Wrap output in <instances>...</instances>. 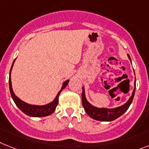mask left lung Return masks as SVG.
<instances>
[{
    "label": "left lung",
    "instance_id": "left-lung-1",
    "mask_svg": "<svg viewBox=\"0 0 149 149\" xmlns=\"http://www.w3.org/2000/svg\"><path fill=\"white\" fill-rule=\"evenodd\" d=\"M128 57L131 61L130 56L129 55H128ZM135 91H136V81H135V88L132 91V96L130 97V98L126 104H123V106H120L119 107L113 108V109H107V108H97L92 106L86 100L84 88H82V104H83L84 109L85 110L86 113L94 120L106 122L113 121V120H116L118 117L122 116L128 110V108L130 107V104H132L134 95H135Z\"/></svg>",
    "mask_w": 149,
    "mask_h": 149
}]
</instances>
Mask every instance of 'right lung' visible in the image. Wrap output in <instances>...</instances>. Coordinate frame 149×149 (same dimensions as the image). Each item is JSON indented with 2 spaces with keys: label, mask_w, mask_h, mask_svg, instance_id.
I'll return each mask as SVG.
<instances>
[{
  "label": "right lung",
  "mask_w": 149,
  "mask_h": 149,
  "mask_svg": "<svg viewBox=\"0 0 149 149\" xmlns=\"http://www.w3.org/2000/svg\"><path fill=\"white\" fill-rule=\"evenodd\" d=\"M15 60L13 61L12 66H11L10 71V76H9V87H10V91L11 97L13 98V101L16 104V105L18 107L19 110L23 111V113L29 116H33V117H43V116H49L50 114H52L55 111V108L57 107L58 104V96H59L60 93L61 91L65 88L68 85V84L69 82V80H67L64 82L61 87V89L60 90V91L58 93L56 97L54 99V100L49 104H46V105L43 106H36V105H31V104H28L25 102H23V100L18 98L15 94L13 93V88H12V84H11V79H10V72L13 68V63H14Z\"/></svg>",
  "instance_id": "right-lung-1"
}]
</instances>
